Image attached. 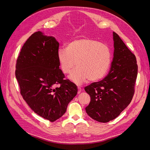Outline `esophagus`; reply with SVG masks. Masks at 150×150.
Segmentation results:
<instances>
[{"mask_svg":"<svg viewBox=\"0 0 150 150\" xmlns=\"http://www.w3.org/2000/svg\"><path fill=\"white\" fill-rule=\"evenodd\" d=\"M78 94H80V93H81V88L80 87H78Z\"/></svg>","mask_w":150,"mask_h":150,"instance_id":"obj_1","label":"esophagus"}]
</instances>
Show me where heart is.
I'll return each instance as SVG.
<instances>
[{
	"mask_svg": "<svg viewBox=\"0 0 150 150\" xmlns=\"http://www.w3.org/2000/svg\"><path fill=\"white\" fill-rule=\"evenodd\" d=\"M57 60L61 70L69 74V78L76 84H82L89 79L97 81L102 79L110 69L112 61L111 50L108 45L97 40L79 38L67 43L66 49L57 51Z\"/></svg>",
	"mask_w": 150,
	"mask_h": 150,
	"instance_id": "1",
	"label": "heart"
}]
</instances>
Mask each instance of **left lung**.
Segmentation results:
<instances>
[{"label":"left lung","instance_id":"8db88e82","mask_svg":"<svg viewBox=\"0 0 150 150\" xmlns=\"http://www.w3.org/2000/svg\"><path fill=\"white\" fill-rule=\"evenodd\" d=\"M114 54L108 74L84 88L91 97L87 114L100 122L115 119L129 105L134 93L138 65L134 54L113 32Z\"/></svg>","mask_w":150,"mask_h":150}]
</instances>
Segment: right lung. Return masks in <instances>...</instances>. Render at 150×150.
Returning <instances> with one entry per match:
<instances>
[{"label":"right lung","instance_id":"1","mask_svg":"<svg viewBox=\"0 0 150 150\" xmlns=\"http://www.w3.org/2000/svg\"><path fill=\"white\" fill-rule=\"evenodd\" d=\"M59 44L52 36L38 31L22 46L17 59L16 77L21 94L36 114L51 122L64 114L78 88L59 69L57 51ZM57 84H60L56 87Z\"/></svg>","mask_w":150,"mask_h":150}]
</instances>
